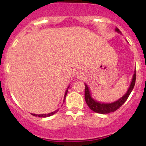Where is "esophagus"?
Segmentation results:
<instances>
[{
    "label": "esophagus",
    "mask_w": 146,
    "mask_h": 146,
    "mask_svg": "<svg viewBox=\"0 0 146 146\" xmlns=\"http://www.w3.org/2000/svg\"><path fill=\"white\" fill-rule=\"evenodd\" d=\"M77 75H78V77H80H80H81V74H80H80H79V73H78V74Z\"/></svg>",
    "instance_id": "1"
}]
</instances>
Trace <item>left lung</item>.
I'll return each mask as SVG.
<instances>
[{"label": "left lung", "mask_w": 146, "mask_h": 146, "mask_svg": "<svg viewBox=\"0 0 146 146\" xmlns=\"http://www.w3.org/2000/svg\"><path fill=\"white\" fill-rule=\"evenodd\" d=\"M115 31H117L118 33H121V31H119V29L118 28H116V29H115ZM135 81H136V71H135V73H134L131 84H130V87H129L127 93H125L121 98H120L119 100L110 104L100 103V102L93 100V99L91 98V96H90L89 88L87 86L86 84H84L85 101H86L87 105L88 106V107H89L90 109L93 110V111L95 112V113L100 114H107L112 113V112H115V110L119 109V108L123 104V103L126 101L127 99L128 98L129 95H130V93H131L132 89H133L134 86H135Z\"/></svg>", "instance_id": "obj_1"}]
</instances>
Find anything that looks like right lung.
I'll use <instances>...</instances> for the list:
<instances>
[{"label":"right lung","instance_id":"add662e5","mask_svg":"<svg viewBox=\"0 0 146 146\" xmlns=\"http://www.w3.org/2000/svg\"><path fill=\"white\" fill-rule=\"evenodd\" d=\"M69 87V86H68ZM68 87L67 88H68ZM67 92H68V89H66V92H65V95H64V100H65V98H66V94H67ZM58 111V110H55V111L52 112L51 113H48V114H43V115H36V114H31V115H33V116H36V117H49V116H51V115H54V114H56L57 112Z\"/></svg>","mask_w":146,"mask_h":146}]
</instances>
